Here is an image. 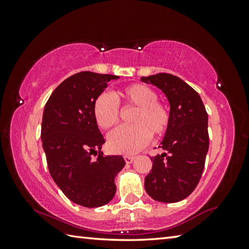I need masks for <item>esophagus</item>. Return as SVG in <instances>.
<instances>
[{"mask_svg":"<svg viewBox=\"0 0 249 249\" xmlns=\"http://www.w3.org/2000/svg\"><path fill=\"white\" fill-rule=\"evenodd\" d=\"M135 159V157L134 156H130V155H125L124 156V160H125V162L126 163H130V162H133V160Z\"/></svg>","mask_w":249,"mask_h":249,"instance_id":"esophagus-1","label":"esophagus"}]
</instances>
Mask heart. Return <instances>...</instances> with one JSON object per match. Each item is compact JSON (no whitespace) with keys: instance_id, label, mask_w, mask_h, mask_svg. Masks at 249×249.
<instances>
[{"instance_id":"heart-1","label":"heart","mask_w":249,"mask_h":249,"mask_svg":"<svg viewBox=\"0 0 249 249\" xmlns=\"http://www.w3.org/2000/svg\"><path fill=\"white\" fill-rule=\"evenodd\" d=\"M136 107L132 116V126H122L108 136V147L113 153L132 155L148 144L151 134L160 137L167 132L170 113L165 104L159 102L158 94L150 87L135 83L119 91L115 99L108 93H101L93 104L96 124L109 129L120 121V105Z\"/></svg>"}]
</instances>
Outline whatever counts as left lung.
Segmentation results:
<instances>
[{
	"mask_svg": "<svg viewBox=\"0 0 249 249\" xmlns=\"http://www.w3.org/2000/svg\"><path fill=\"white\" fill-rule=\"evenodd\" d=\"M161 90L170 104V123L160 148L151 157L153 169L145 190L154 200L175 203L189 196L199 183L209 150L208 113L197 92L170 73L142 77Z\"/></svg>",
	"mask_w": 249,
	"mask_h": 249,
	"instance_id": "left-lung-1",
	"label": "left lung"
}]
</instances>
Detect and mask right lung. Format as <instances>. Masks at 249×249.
<instances>
[{"instance_id": "add662e5", "label": "right lung", "mask_w": 249, "mask_h": 249, "mask_svg": "<svg viewBox=\"0 0 249 249\" xmlns=\"http://www.w3.org/2000/svg\"><path fill=\"white\" fill-rule=\"evenodd\" d=\"M117 78L75 73L59 84L44 108L40 136L50 176L69 200L86 208L113 199L114 179L125 166L122 156H103L105 140L93 115L95 99Z\"/></svg>"}]
</instances>
